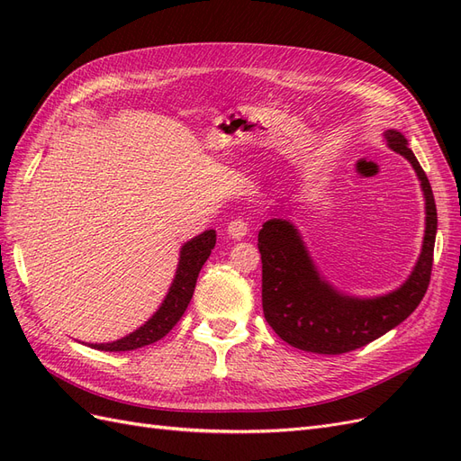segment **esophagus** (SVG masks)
Returning <instances> with one entry per match:
<instances>
[{"label":"esophagus","mask_w":461,"mask_h":461,"mask_svg":"<svg viewBox=\"0 0 461 461\" xmlns=\"http://www.w3.org/2000/svg\"><path fill=\"white\" fill-rule=\"evenodd\" d=\"M227 232H229L230 239H234V240H242L244 236L249 232L248 221H244V219H232V221L229 222Z\"/></svg>","instance_id":"1"}]
</instances>
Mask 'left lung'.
Listing matches in <instances>:
<instances>
[{
    "label": "left lung",
    "mask_w": 461,
    "mask_h": 461,
    "mask_svg": "<svg viewBox=\"0 0 461 461\" xmlns=\"http://www.w3.org/2000/svg\"><path fill=\"white\" fill-rule=\"evenodd\" d=\"M384 136L388 146L413 165L427 203L423 252L402 288L375 300L342 296L319 276L288 221L269 219L258 234L263 315L278 337L298 350L327 356L357 350L408 319L429 288L437 236L435 196L402 132L386 131Z\"/></svg>",
    "instance_id": "8db88e82"
}]
</instances>
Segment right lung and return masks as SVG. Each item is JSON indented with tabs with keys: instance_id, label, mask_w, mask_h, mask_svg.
<instances>
[{
	"instance_id": "1",
	"label": "right lung",
	"mask_w": 461,
	"mask_h": 461,
	"mask_svg": "<svg viewBox=\"0 0 461 461\" xmlns=\"http://www.w3.org/2000/svg\"><path fill=\"white\" fill-rule=\"evenodd\" d=\"M215 240H217L215 230H205L203 234L196 236V239H192L183 246L178 269L175 275V281L169 288V294H167L158 313L153 315L144 327H140L132 334H129V337H124L117 342L90 344V346L95 348V350H104V352H129V350H136V348H142L161 340L165 334L178 323L180 317L185 315L188 303L192 300L194 288H196L198 275L203 267V263L207 261L209 254H212Z\"/></svg>"
}]
</instances>
